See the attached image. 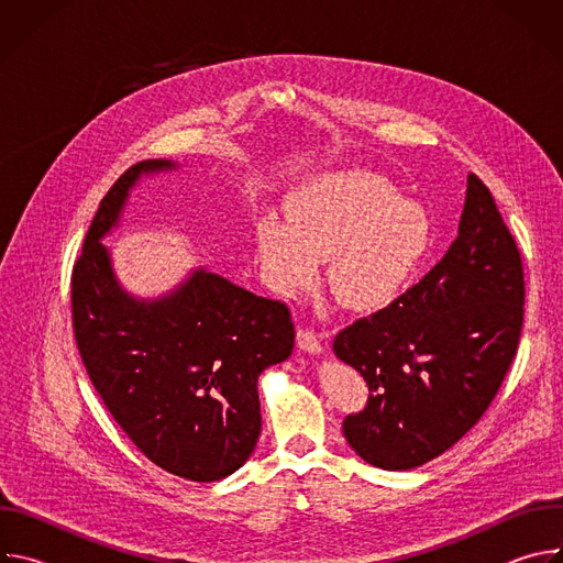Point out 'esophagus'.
<instances>
[{
    "instance_id": "esophagus-1",
    "label": "esophagus",
    "mask_w": 563,
    "mask_h": 563,
    "mask_svg": "<svg viewBox=\"0 0 563 563\" xmlns=\"http://www.w3.org/2000/svg\"><path fill=\"white\" fill-rule=\"evenodd\" d=\"M296 341H298V347L302 352H307V354H320V352H323V336L313 334L311 330H298Z\"/></svg>"
}]
</instances>
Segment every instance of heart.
<instances>
[{
	"label": "heart",
	"instance_id": "obj_1",
	"mask_svg": "<svg viewBox=\"0 0 563 563\" xmlns=\"http://www.w3.org/2000/svg\"><path fill=\"white\" fill-rule=\"evenodd\" d=\"M285 209L289 221L256 220L261 274L283 298L309 287L328 258V285L345 307L380 309L406 291L434 243L430 211L365 169L309 178L289 191Z\"/></svg>",
	"mask_w": 563,
	"mask_h": 563
}]
</instances>
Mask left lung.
I'll list each match as a JSON object with an SVG mask.
<instances>
[{
  "instance_id": "8db88e82",
  "label": "left lung",
  "mask_w": 563,
  "mask_h": 563,
  "mask_svg": "<svg viewBox=\"0 0 563 563\" xmlns=\"http://www.w3.org/2000/svg\"><path fill=\"white\" fill-rule=\"evenodd\" d=\"M523 269L488 187L467 176L459 235L389 307L334 339L369 387L343 421L350 448L380 470H412L450 450L493 404L523 325Z\"/></svg>"
}]
</instances>
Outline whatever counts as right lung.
Listing matches in <instances>:
<instances>
[{
    "label": "right lung",
    "mask_w": 563,
    "mask_h": 563,
    "mask_svg": "<svg viewBox=\"0 0 563 563\" xmlns=\"http://www.w3.org/2000/svg\"><path fill=\"white\" fill-rule=\"evenodd\" d=\"M142 159L109 189L73 267L79 356L129 439L163 470L209 484L243 465L261 437L258 376L291 356L289 309L207 267L155 298L126 291L102 240L142 178L176 172Z\"/></svg>",
    "instance_id": "add662e5"
}]
</instances>
